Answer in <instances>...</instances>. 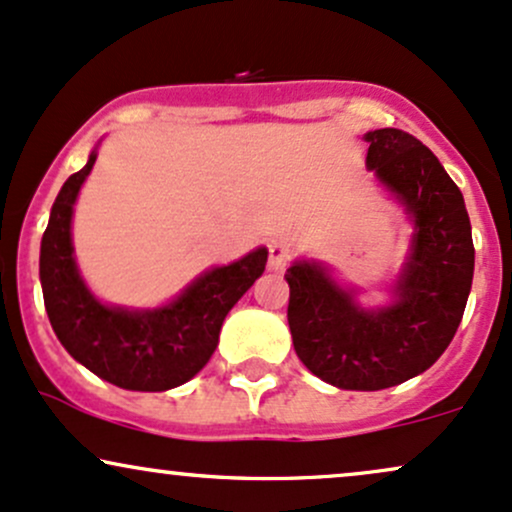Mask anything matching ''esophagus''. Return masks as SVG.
Wrapping results in <instances>:
<instances>
[{
	"instance_id": "34e87169",
	"label": "esophagus",
	"mask_w": 512,
	"mask_h": 512,
	"mask_svg": "<svg viewBox=\"0 0 512 512\" xmlns=\"http://www.w3.org/2000/svg\"><path fill=\"white\" fill-rule=\"evenodd\" d=\"M292 261V246L287 242H273L268 249V268L275 270V273H280V270H285L290 266Z\"/></svg>"
}]
</instances>
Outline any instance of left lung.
<instances>
[{
    "mask_svg": "<svg viewBox=\"0 0 512 512\" xmlns=\"http://www.w3.org/2000/svg\"><path fill=\"white\" fill-rule=\"evenodd\" d=\"M366 167L412 222L410 249L390 302L364 306L323 261L287 268V323L311 374L342 390H383L424 374L446 352L474 275L465 198L438 158L400 129L364 134Z\"/></svg>",
    "mask_w": 512,
    "mask_h": 512,
    "instance_id": "obj_1",
    "label": "left lung"
}]
</instances>
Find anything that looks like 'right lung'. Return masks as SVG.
<instances>
[{
    "instance_id": "obj_1",
    "label": "right lung",
    "mask_w": 512,
    "mask_h": 512,
    "mask_svg": "<svg viewBox=\"0 0 512 512\" xmlns=\"http://www.w3.org/2000/svg\"><path fill=\"white\" fill-rule=\"evenodd\" d=\"M95 158L98 146L52 203L40 242L45 309L54 335L78 364L112 386L162 393L191 381L208 364L225 316L266 270L268 249L258 246L239 261L203 270L167 304L148 309L105 304L83 280L71 239L78 191Z\"/></svg>"
}]
</instances>
